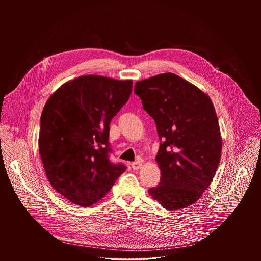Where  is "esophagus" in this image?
<instances>
[{
  "instance_id": "obj_1",
  "label": "esophagus",
  "mask_w": 261,
  "mask_h": 261,
  "mask_svg": "<svg viewBox=\"0 0 261 261\" xmlns=\"http://www.w3.org/2000/svg\"><path fill=\"white\" fill-rule=\"evenodd\" d=\"M131 166H132V168H133L134 170H138V169H140V168L143 166V163L141 162H133V163L131 164Z\"/></svg>"
}]
</instances>
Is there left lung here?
<instances>
[{"label": "left lung", "mask_w": 261, "mask_h": 261, "mask_svg": "<svg viewBox=\"0 0 261 261\" xmlns=\"http://www.w3.org/2000/svg\"><path fill=\"white\" fill-rule=\"evenodd\" d=\"M135 94L162 141L155 156L161 183L149 196L167 211L186 208L202 196L219 165L222 139L214 106L208 95L170 72L138 81Z\"/></svg>", "instance_id": "left-lung-1"}]
</instances>
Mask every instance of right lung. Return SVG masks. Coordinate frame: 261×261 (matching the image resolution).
Returning a JSON list of instances; mask_svg holds the SVG:
<instances>
[{
  "label": "right lung",
  "instance_id": "right-lung-1",
  "mask_svg": "<svg viewBox=\"0 0 261 261\" xmlns=\"http://www.w3.org/2000/svg\"><path fill=\"white\" fill-rule=\"evenodd\" d=\"M132 86V80L79 76L59 88L44 107L39 153L51 187L74 204L97 203L126 170L109 160V135Z\"/></svg>",
  "mask_w": 261,
  "mask_h": 261
}]
</instances>
